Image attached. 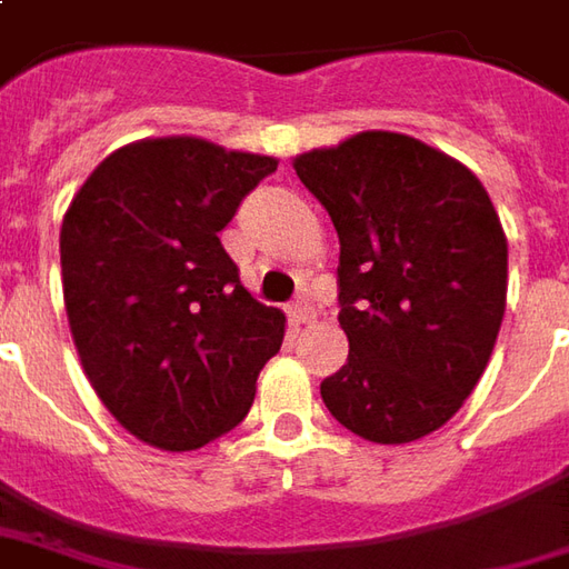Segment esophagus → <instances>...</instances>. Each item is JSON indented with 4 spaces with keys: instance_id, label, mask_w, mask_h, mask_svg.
<instances>
[{
    "instance_id": "1",
    "label": "esophagus",
    "mask_w": 569,
    "mask_h": 569,
    "mask_svg": "<svg viewBox=\"0 0 569 569\" xmlns=\"http://www.w3.org/2000/svg\"><path fill=\"white\" fill-rule=\"evenodd\" d=\"M288 316H291L293 326H307L316 312H312V307L307 303V300H297V303H291V307H288Z\"/></svg>"
}]
</instances>
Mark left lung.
Masks as SVG:
<instances>
[{
	"label": "left lung",
	"instance_id": "left-lung-1",
	"mask_svg": "<svg viewBox=\"0 0 569 569\" xmlns=\"http://www.w3.org/2000/svg\"><path fill=\"white\" fill-rule=\"evenodd\" d=\"M341 240L347 363L329 413L376 445L441 429L489 366L507 303V238L482 181L417 137L363 131L293 159Z\"/></svg>",
	"mask_w": 569,
	"mask_h": 569
}]
</instances>
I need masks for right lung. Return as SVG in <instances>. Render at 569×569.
Listing matches in <instances>:
<instances>
[{
    "label": "right lung",
    "mask_w": 569,
    "mask_h": 569,
    "mask_svg": "<svg viewBox=\"0 0 569 569\" xmlns=\"http://www.w3.org/2000/svg\"><path fill=\"white\" fill-rule=\"evenodd\" d=\"M272 156L156 137L99 162L62 222V288L80 366L140 441L193 451L250 413L284 312L240 284L219 231Z\"/></svg>",
    "instance_id": "obj_1"
}]
</instances>
